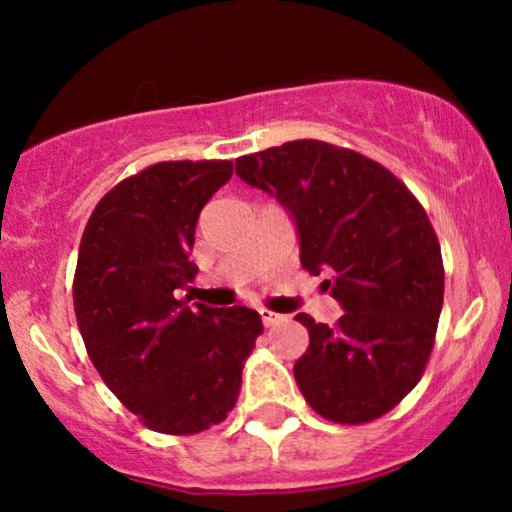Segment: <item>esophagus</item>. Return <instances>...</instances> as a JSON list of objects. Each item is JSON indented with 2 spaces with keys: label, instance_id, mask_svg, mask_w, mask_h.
Instances as JSON below:
<instances>
[{
  "label": "esophagus",
  "instance_id": "obj_1",
  "mask_svg": "<svg viewBox=\"0 0 512 512\" xmlns=\"http://www.w3.org/2000/svg\"><path fill=\"white\" fill-rule=\"evenodd\" d=\"M260 315H262L264 327H274V325H279V322H284V320H286V315L272 313V310H260Z\"/></svg>",
  "mask_w": 512,
  "mask_h": 512
}]
</instances>
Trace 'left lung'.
<instances>
[{
	"label": "left lung",
	"instance_id": "obj_1",
	"mask_svg": "<svg viewBox=\"0 0 512 512\" xmlns=\"http://www.w3.org/2000/svg\"><path fill=\"white\" fill-rule=\"evenodd\" d=\"M236 175L289 211L301 264L330 276L322 289L344 310L334 327L296 315L310 334L293 366L305 402L337 424L378 419L419 383L443 308L424 207L380 163L315 139L240 156Z\"/></svg>",
	"mask_w": 512,
	"mask_h": 512
}]
</instances>
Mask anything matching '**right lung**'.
<instances>
[{
	"label": "right lung",
	"mask_w": 512,
	"mask_h": 512,
	"mask_svg": "<svg viewBox=\"0 0 512 512\" xmlns=\"http://www.w3.org/2000/svg\"><path fill=\"white\" fill-rule=\"evenodd\" d=\"M231 175V161L149 166L98 202L79 245L74 313L88 356L113 395L158 433L187 436L226 419L264 330L243 305L180 298L197 274L199 211Z\"/></svg>",
	"instance_id": "right-lung-1"
}]
</instances>
